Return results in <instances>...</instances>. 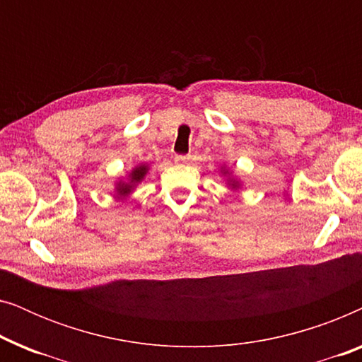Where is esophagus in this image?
Returning <instances> with one entry per match:
<instances>
[{"label":"esophagus","mask_w":362,"mask_h":362,"mask_svg":"<svg viewBox=\"0 0 362 362\" xmlns=\"http://www.w3.org/2000/svg\"><path fill=\"white\" fill-rule=\"evenodd\" d=\"M175 161L180 163V165H181V163H187V161H189V155H176Z\"/></svg>","instance_id":"obj_1"}]
</instances>
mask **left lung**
Returning <instances> with one entry per match:
<instances>
[{
  "label": "left lung",
  "instance_id": "left-lung-1",
  "mask_svg": "<svg viewBox=\"0 0 362 362\" xmlns=\"http://www.w3.org/2000/svg\"><path fill=\"white\" fill-rule=\"evenodd\" d=\"M232 186H235V182H232Z\"/></svg>",
  "mask_w": 362,
  "mask_h": 362
}]
</instances>
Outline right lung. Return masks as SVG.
Segmentation results:
<instances>
[{
	"label": "right lung",
	"instance_id": "add662e5",
	"mask_svg": "<svg viewBox=\"0 0 362 362\" xmlns=\"http://www.w3.org/2000/svg\"><path fill=\"white\" fill-rule=\"evenodd\" d=\"M146 171H148V166H145V165H141V166H136L135 170L132 171V175H130V181L128 182H118V186H117V191L120 192V194H128V192H130L132 189H133V186L136 185V182H140L143 177H145V175H146Z\"/></svg>",
	"mask_w": 362,
	"mask_h": 362
}]
</instances>
